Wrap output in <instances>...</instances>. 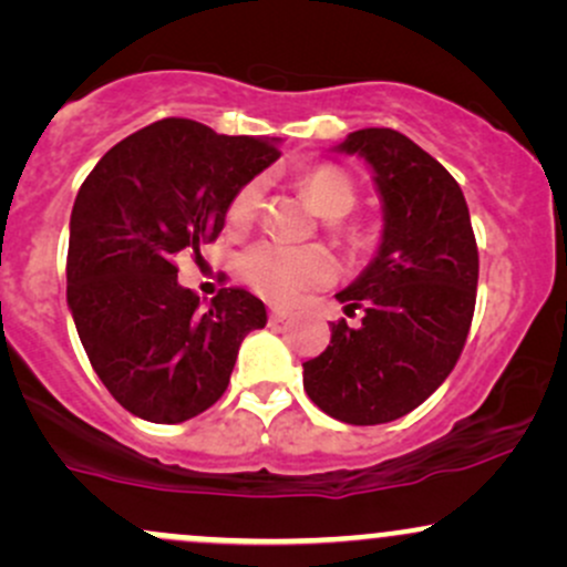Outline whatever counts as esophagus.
<instances>
[{
	"instance_id": "esophagus-1",
	"label": "esophagus",
	"mask_w": 567,
	"mask_h": 567,
	"mask_svg": "<svg viewBox=\"0 0 567 567\" xmlns=\"http://www.w3.org/2000/svg\"><path fill=\"white\" fill-rule=\"evenodd\" d=\"M288 315H290V311H288V309H282V306H271V311H269L271 322H282V320H288Z\"/></svg>"
}]
</instances>
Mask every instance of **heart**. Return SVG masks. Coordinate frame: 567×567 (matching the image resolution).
<instances>
[{
	"label": "heart",
	"instance_id": "heart-1",
	"mask_svg": "<svg viewBox=\"0 0 567 567\" xmlns=\"http://www.w3.org/2000/svg\"><path fill=\"white\" fill-rule=\"evenodd\" d=\"M301 188L306 199L324 218H341L354 207L357 188L347 171L338 165H317L303 173ZM264 199V181L252 178L237 188L229 207H226V224L231 229H245L256 220ZM243 279L258 296L275 303H292L303 292L324 288L336 279V261L320 245L288 247L261 239L247 247L239 261Z\"/></svg>",
	"mask_w": 567,
	"mask_h": 567
}]
</instances>
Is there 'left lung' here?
Masks as SVG:
<instances>
[{
	"label": "left lung",
	"instance_id": "obj_1",
	"mask_svg": "<svg viewBox=\"0 0 567 567\" xmlns=\"http://www.w3.org/2000/svg\"><path fill=\"white\" fill-rule=\"evenodd\" d=\"M336 152L360 154L381 194L379 252L338 301L360 324H330V343L303 362V389L343 424L402 419L451 375L477 301L480 256L455 178L408 135L349 133Z\"/></svg>",
	"mask_w": 567,
	"mask_h": 567
}]
</instances>
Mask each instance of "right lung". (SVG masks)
<instances>
[{
  "instance_id": "add662e5",
  "label": "right lung",
  "mask_w": 567,
  "mask_h": 567,
  "mask_svg": "<svg viewBox=\"0 0 567 567\" xmlns=\"http://www.w3.org/2000/svg\"><path fill=\"white\" fill-rule=\"evenodd\" d=\"M279 157L275 138L159 120L103 154L71 210L66 301L90 365L122 408L181 424L216 405L266 306L220 288L207 309L178 285V252L213 243L239 186Z\"/></svg>"
}]
</instances>
